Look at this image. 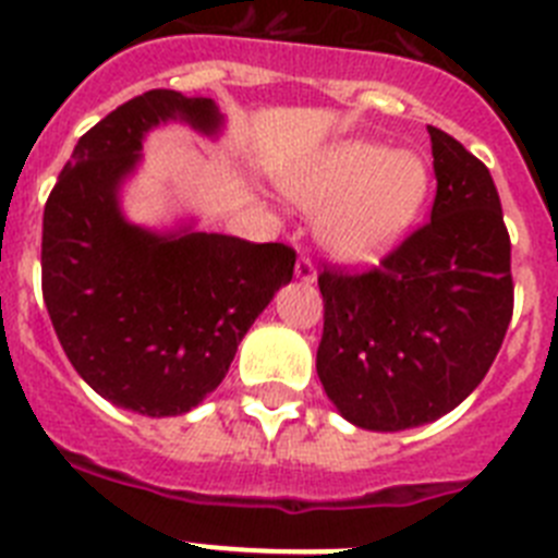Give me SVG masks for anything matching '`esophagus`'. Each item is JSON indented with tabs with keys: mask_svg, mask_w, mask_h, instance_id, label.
Segmentation results:
<instances>
[{
	"mask_svg": "<svg viewBox=\"0 0 558 558\" xmlns=\"http://www.w3.org/2000/svg\"><path fill=\"white\" fill-rule=\"evenodd\" d=\"M315 265H313V259H310V256H299V263H295V279H299V282H304V284H313L315 282Z\"/></svg>",
	"mask_w": 558,
	"mask_h": 558,
	"instance_id": "1",
	"label": "esophagus"
}]
</instances>
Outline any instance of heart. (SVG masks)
<instances>
[{
    "instance_id": "b5f03b06",
    "label": "heart",
    "mask_w": 558,
    "mask_h": 558,
    "mask_svg": "<svg viewBox=\"0 0 558 558\" xmlns=\"http://www.w3.org/2000/svg\"><path fill=\"white\" fill-rule=\"evenodd\" d=\"M284 190L302 209L322 211L324 248L347 263H374L418 220L430 195V170L413 150L343 140L290 172Z\"/></svg>"
}]
</instances>
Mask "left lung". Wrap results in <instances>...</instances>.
<instances>
[{
  "mask_svg": "<svg viewBox=\"0 0 558 558\" xmlns=\"http://www.w3.org/2000/svg\"><path fill=\"white\" fill-rule=\"evenodd\" d=\"M436 170L430 223L368 274L324 270L315 357L329 402L354 427L436 422L495 363L514 307L511 243L489 170L427 125Z\"/></svg>",
  "mask_w": 558,
  "mask_h": 558,
  "instance_id": "left-lung-1",
  "label": "left lung"
}]
</instances>
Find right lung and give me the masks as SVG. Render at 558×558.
I'll return each mask as SVG.
<instances>
[{
  "label": "right lung",
  "instance_id": "1",
  "mask_svg": "<svg viewBox=\"0 0 558 558\" xmlns=\"http://www.w3.org/2000/svg\"><path fill=\"white\" fill-rule=\"evenodd\" d=\"M218 140L226 117L209 97L153 88L97 122L72 150L44 206L41 282L49 322L75 372L111 405L181 416L223 383L240 340L293 279L282 243L133 223L122 190L142 142L161 125Z\"/></svg>",
  "mask_w": 558,
  "mask_h": 558
}]
</instances>
